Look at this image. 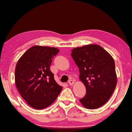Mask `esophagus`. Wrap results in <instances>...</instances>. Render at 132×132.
Masks as SVG:
<instances>
[{
    "instance_id": "obj_1",
    "label": "esophagus",
    "mask_w": 132,
    "mask_h": 132,
    "mask_svg": "<svg viewBox=\"0 0 132 132\" xmlns=\"http://www.w3.org/2000/svg\"><path fill=\"white\" fill-rule=\"evenodd\" d=\"M68 83H69V85H70V86H72L73 84H74L75 81H73V80H69V81H68Z\"/></svg>"
}]
</instances>
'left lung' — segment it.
<instances>
[{"instance_id":"left-lung-1","label":"left lung","mask_w":132,"mask_h":132,"mask_svg":"<svg viewBox=\"0 0 132 132\" xmlns=\"http://www.w3.org/2000/svg\"><path fill=\"white\" fill-rule=\"evenodd\" d=\"M71 56L78 66L80 79L86 94L80 101L85 108L94 109L106 103L117 83L114 60L98 45L74 48Z\"/></svg>"}]
</instances>
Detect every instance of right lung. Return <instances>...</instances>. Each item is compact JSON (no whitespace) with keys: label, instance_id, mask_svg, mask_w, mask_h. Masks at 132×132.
Masks as SVG:
<instances>
[{"label":"right lung","instance_id":"add662e5","mask_svg":"<svg viewBox=\"0 0 132 132\" xmlns=\"http://www.w3.org/2000/svg\"><path fill=\"white\" fill-rule=\"evenodd\" d=\"M59 50L48 46H34L17 62L15 70L17 88L32 108H45L52 104L62 90L50 70L53 57Z\"/></svg>","mask_w":132,"mask_h":132}]
</instances>
